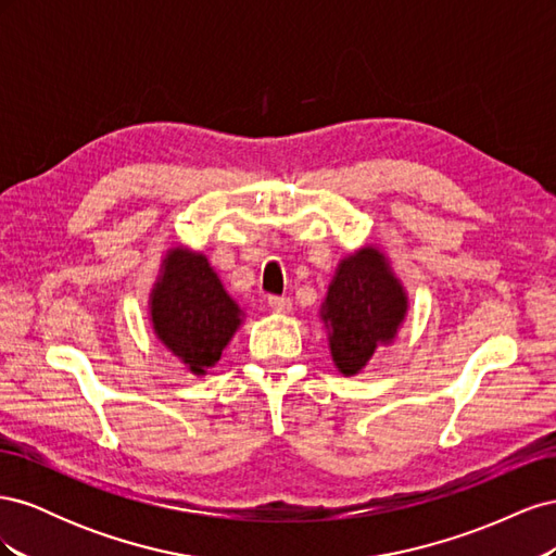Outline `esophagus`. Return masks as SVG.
Wrapping results in <instances>:
<instances>
[{"mask_svg": "<svg viewBox=\"0 0 556 556\" xmlns=\"http://www.w3.org/2000/svg\"><path fill=\"white\" fill-rule=\"evenodd\" d=\"M268 308L274 313H290L292 301L288 296H268Z\"/></svg>", "mask_w": 556, "mask_h": 556, "instance_id": "1", "label": "esophagus"}]
</instances>
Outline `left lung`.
Wrapping results in <instances>:
<instances>
[{"instance_id": "obj_1", "label": "left lung", "mask_w": 556, "mask_h": 556, "mask_svg": "<svg viewBox=\"0 0 556 556\" xmlns=\"http://www.w3.org/2000/svg\"><path fill=\"white\" fill-rule=\"evenodd\" d=\"M408 311V299L376 248H362L339 264L323 306L336 368L355 376L390 343Z\"/></svg>"}]
</instances>
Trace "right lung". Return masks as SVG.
<instances>
[{
  "mask_svg": "<svg viewBox=\"0 0 556 556\" xmlns=\"http://www.w3.org/2000/svg\"><path fill=\"white\" fill-rule=\"evenodd\" d=\"M157 339L190 368L206 376L241 325V308L201 252L174 248L150 294Z\"/></svg>",
  "mask_w": 556,
  "mask_h": 556,
  "instance_id": "add662e5",
  "label": "right lung"
}]
</instances>
